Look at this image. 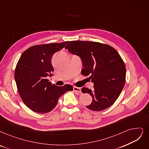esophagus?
I'll use <instances>...</instances> for the list:
<instances>
[{
  "label": "esophagus",
  "instance_id": "1",
  "mask_svg": "<svg viewBox=\"0 0 149 149\" xmlns=\"http://www.w3.org/2000/svg\"><path fill=\"white\" fill-rule=\"evenodd\" d=\"M73 91L77 93H81V88L79 87H76V86H74L73 87Z\"/></svg>",
  "mask_w": 149,
  "mask_h": 149
}]
</instances>
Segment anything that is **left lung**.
Returning a JSON list of instances; mask_svg holds the SVG:
<instances>
[{"label": "left lung", "mask_w": 149, "mask_h": 149, "mask_svg": "<svg viewBox=\"0 0 149 149\" xmlns=\"http://www.w3.org/2000/svg\"><path fill=\"white\" fill-rule=\"evenodd\" d=\"M65 48L81 57L84 66L81 74L89 76L94 84L93 91L82 88V93L90 94L92 98L87 108L100 111L114 104L126 78L125 65L118 52L108 45L88 41H71Z\"/></svg>", "instance_id": "1"}]
</instances>
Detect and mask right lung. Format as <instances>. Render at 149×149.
Instances as JSON below:
<instances>
[{"label": "right lung", "instance_id": "obj_1", "mask_svg": "<svg viewBox=\"0 0 149 149\" xmlns=\"http://www.w3.org/2000/svg\"><path fill=\"white\" fill-rule=\"evenodd\" d=\"M68 41L35 45L24 52L17 63L15 79L22 102L33 112L45 114L54 109L58 100L73 86L59 87L46 79L54 71L51 59Z\"/></svg>", "mask_w": 149, "mask_h": 149}]
</instances>
